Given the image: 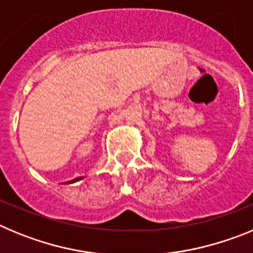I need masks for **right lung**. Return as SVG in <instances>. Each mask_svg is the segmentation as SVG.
<instances>
[{"label": "right lung", "mask_w": 253, "mask_h": 253, "mask_svg": "<svg viewBox=\"0 0 253 253\" xmlns=\"http://www.w3.org/2000/svg\"><path fill=\"white\" fill-rule=\"evenodd\" d=\"M81 178H82V177H77V178H75V180H72V181H71V182H76V181L81 180Z\"/></svg>", "instance_id": "1"}]
</instances>
